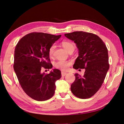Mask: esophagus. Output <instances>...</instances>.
<instances>
[{
  "mask_svg": "<svg viewBox=\"0 0 124 124\" xmlns=\"http://www.w3.org/2000/svg\"><path fill=\"white\" fill-rule=\"evenodd\" d=\"M66 74H67V73L64 72H62V77L65 76Z\"/></svg>",
  "mask_w": 124,
  "mask_h": 124,
  "instance_id": "1",
  "label": "esophagus"
}]
</instances>
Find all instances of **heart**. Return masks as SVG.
<instances>
[{
  "instance_id": "heart-1",
  "label": "heart",
  "mask_w": 124,
  "mask_h": 124,
  "mask_svg": "<svg viewBox=\"0 0 124 124\" xmlns=\"http://www.w3.org/2000/svg\"><path fill=\"white\" fill-rule=\"evenodd\" d=\"M62 46L64 47L65 49L70 53L71 52H73L76 48L75 44L69 41H63L62 42ZM55 46L53 44L51 46L49 50H48V54L50 56H52L54 54L55 51ZM71 65V62L69 61H63V60H59L54 63V66L59 69L62 70H66L68 69L69 67Z\"/></svg>"
}]
</instances>
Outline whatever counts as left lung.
Segmentation results:
<instances>
[{
    "label": "left lung",
    "instance_id": "obj_1",
    "mask_svg": "<svg viewBox=\"0 0 124 124\" xmlns=\"http://www.w3.org/2000/svg\"><path fill=\"white\" fill-rule=\"evenodd\" d=\"M65 36L74 41L78 50L73 68L85 70L83 77L74 74L76 80L71 85V91L79 98H91L101 87L109 69L107 46L98 36L92 33L74 31Z\"/></svg>",
    "mask_w": 124,
    "mask_h": 124
}]
</instances>
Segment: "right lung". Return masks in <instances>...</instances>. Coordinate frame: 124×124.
<instances>
[{
	"label": "right lung",
	"instance_id": "1",
	"mask_svg": "<svg viewBox=\"0 0 124 124\" xmlns=\"http://www.w3.org/2000/svg\"><path fill=\"white\" fill-rule=\"evenodd\" d=\"M61 35L32 32L24 36L14 51L13 68L22 89L28 96L37 101L52 98L55 82L62 77L61 71L55 69L49 74L41 70L51 69L48 50Z\"/></svg>",
	"mask_w": 124,
	"mask_h": 124
}]
</instances>
